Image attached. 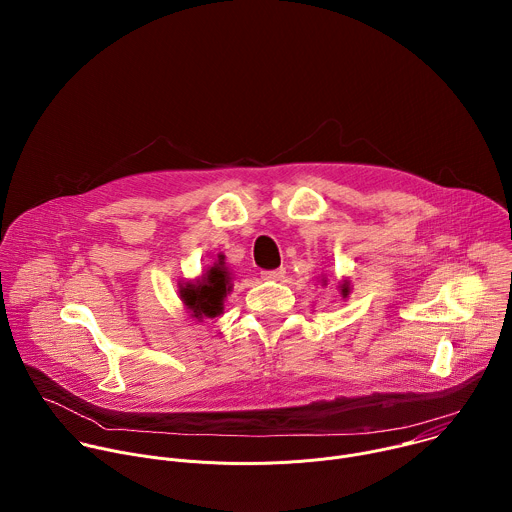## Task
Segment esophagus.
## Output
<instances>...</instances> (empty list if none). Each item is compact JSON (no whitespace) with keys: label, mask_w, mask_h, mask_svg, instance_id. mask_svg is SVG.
I'll return each instance as SVG.
<instances>
[{"label":"esophagus","mask_w":512,"mask_h":512,"mask_svg":"<svg viewBox=\"0 0 512 512\" xmlns=\"http://www.w3.org/2000/svg\"><path fill=\"white\" fill-rule=\"evenodd\" d=\"M285 277V269L279 267V269H273V271H263L261 273V279L265 281H281Z\"/></svg>","instance_id":"esophagus-1"}]
</instances>
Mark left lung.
<instances>
[{
    "instance_id": "1",
    "label": "left lung",
    "mask_w": 512,
    "mask_h": 512,
    "mask_svg": "<svg viewBox=\"0 0 512 512\" xmlns=\"http://www.w3.org/2000/svg\"><path fill=\"white\" fill-rule=\"evenodd\" d=\"M322 285H326V277H322ZM338 289H340V296H342V298H348V296H350V291H352L350 281H348V279L338 281Z\"/></svg>"
}]
</instances>
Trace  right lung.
Instances as JSON below:
<instances>
[{
  "instance_id": "obj_1",
  "label": "right lung",
  "mask_w": 512,
  "mask_h": 512,
  "mask_svg": "<svg viewBox=\"0 0 512 512\" xmlns=\"http://www.w3.org/2000/svg\"><path fill=\"white\" fill-rule=\"evenodd\" d=\"M231 291L233 273L229 271L223 253H218L214 263H210L208 269H204L196 279H184L178 283V296L184 310L196 322L221 316Z\"/></svg>"
}]
</instances>
